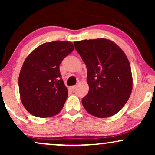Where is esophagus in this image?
Wrapping results in <instances>:
<instances>
[{
  "mask_svg": "<svg viewBox=\"0 0 155 155\" xmlns=\"http://www.w3.org/2000/svg\"><path fill=\"white\" fill-rule=\"evenodd\" d=\"M76 86H72V87H70V90H71V91L74 92V90H76Z\"/></svg>",
  "mask_w": 155,
  "mask_h": 155,
  "instance_id": "obj_1",
  "label": "esophagus"
}]
</instances>
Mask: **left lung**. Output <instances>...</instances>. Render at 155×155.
Returning <instances> with one entry per match:
<instances>
[{
	"label": "left lung",
	"mask_w": 155,
	"mask_h": 155,
	"mask_svg": "<svg viewBox=\"0 0 155 155\" xmlns=\"http://www.w3.org/2000/svg\"><path fill=\"white\" fill-rule=\"evenodd\" d=\"M87 68V95L81 102L89 114L98 118L116 114L128 101L133 76L127 56L117 44L106 38L74 42Z\"/></svg>",
	"instance_id": "8db88e82"
}]
</instances>
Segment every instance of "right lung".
Listing matches in <instances>:
<instances>
[{"instance_id": "right-lung-1", "label": "right lung", "mask_w": 155, "mask_h": 155, "mask_svg": "<svg viewBox=\"0 0 155 155\" xmlns=\"http://www.w3.org/2000/svg\"><path fill=\"white\" fill-rule=\"evenodd\" d=\"M74 49L69 41L47 42L35 49L25 60L19 76L22 104L33 116L45 118L58 114L68 92L60 65Z\"/></svg>"}]
</instances>
